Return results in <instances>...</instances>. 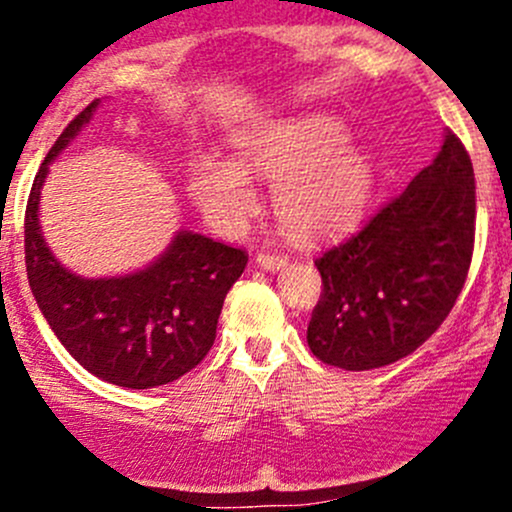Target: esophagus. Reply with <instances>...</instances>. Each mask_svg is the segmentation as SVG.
Listing matches in <instances>:
<instances>
[{
    "mask_svg": "<svg viewBox=\"0 0 512 512\" xmlns=\"http://www.w3.org/2000/svg\"><path fill=\"white\" fill-rule=\"evenodd\" d=\"M255 262H257V267H262L265 272H277L287 265V257L270 255V252H260V255L255 257Z\"/></svg>",
    "mask_w": 512,
    "mask_h": 512,
    "instance_id": "obj_1",
    "label": "esophagus"
}]
</instances>
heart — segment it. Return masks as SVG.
Returning <instances> with one entry per match:
<instances>
[{"label": "heart", "instance_id": "obj_1", "mask_svg": "<svg viewBox=\"0 0 512 512\" xmlns=\"http://www.w3.org/2000/svg\"><path fill=\"white\" fill-rule=\"evenodd\" d=\"M235 160L193 153L185 183L210 225L237 230L255 210L252 178L275 180L280 225L299 240L342 232L361 218L374 193V160L349 141V128L327 113L270 118L230 136Z\"/></svg>", "mask_w": 512, "mask_h": 512}]
</instances>
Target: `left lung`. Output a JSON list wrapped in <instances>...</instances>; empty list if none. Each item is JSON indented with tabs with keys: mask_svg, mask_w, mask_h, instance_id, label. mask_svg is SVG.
Here are the masks:
<instances>
[{
	"mask_svg": "<svg viewBox=\"0 0 512 512\" xmlns=\"http://www.w3.org/2000/svg\"><path fill=\"white\" fill-rule=\"evenodd\" d=\"M473 235V165L446 131L441 151L399 198L314 262L324 292L307 327L312 354L369 371L416 352L461 294Z\"/></svg>",
	"mask_w": 512,
	"mask_h": 512,
	"instance_id": "obj_1",
	"label": "left lung"
}]
</instances>
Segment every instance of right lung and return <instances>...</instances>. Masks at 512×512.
Masks as SVG:
<instances>
[{
  "label": "right lung",
  "mask_w": 512,
  "mask_h": 512,
  "mask_svg": "<svg viewBox=\"0 0 512 512\" xmlns=\"http://www.w3.org/2000/svg\"><path fill=\"white\" fill-rule=\"evenodd\" d=\"M101 98L51 146L36 173L24 220L27 277L41 314L86 371L126 389H156L188 374L215 342L225 294L247 255L193 230H178L146 267L84 277L61 265L39 223L49 165L91 123Z\"/></svg>",
  "instance_id": "right-lung-1"
}]
</instances>
